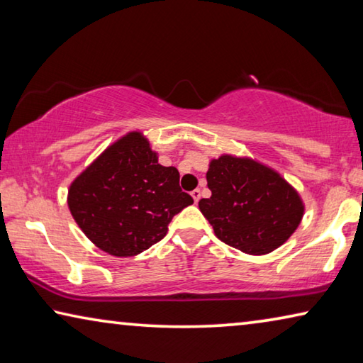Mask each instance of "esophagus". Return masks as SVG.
I'll use <instances>...</instances> for the list:
<instances>
[{"instance_id":"34e87169","label":"esophagus","mask_w":363,"mask_h":363,"mask_svg":"<svg viewBox=\"0 0 363 363\" xmlns=\"http://www.w3.org/2000/svg\"><path fill=\"white\" fill-rule=\"evenodd\" d=\"M190 195H192V199H194L195 203H199V200H200V196H201V192H200V190H199V189H195V190H192V194H190Z\"/></svg>"}]
</instances>
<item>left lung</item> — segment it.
<instances>
[{
	"label": "left lung",
	"instance_id": "left-lung-1",
	"mask_svg": "<svg viewBox=\"0 0 363 363\" xmlns=\"http://www.w3.org/2000/svg\"><path fill=\"white\" fill-rule=\"evenodd\" d=\"M210 199L199 208L220 242L248 255L284 245L303 218L299 195L274 169L250 158L223 155L206 173Z\"/></svg>",
	"mask_w": 363,
	"mask_h": 363
}]
</instances>
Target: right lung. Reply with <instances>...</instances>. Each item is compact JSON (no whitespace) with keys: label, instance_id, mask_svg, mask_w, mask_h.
Segmentation results:
<instances>
[{"label":"right lung","instance_id":"1","mask_svg":"<svg viewBox=\"0 0 363 363\" xmlns=\"http://www.w3.org/2000/svg\"><path fill=\"white\" fill-rule=\"evenodd\" d=\"M194 199L179 187V171L162 167L149 140L130 133L72 182L69 208L79 229L112 256H136L162 240Z\"/></svg>","mask_w":363,"mask_h":363}]
</instances>
